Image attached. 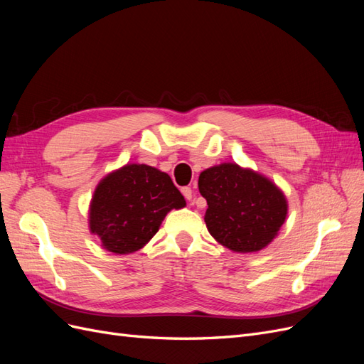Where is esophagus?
<instances>
[{"label": "esophagus", "mask_w": 364, "mask_h": 364, "mask_svg": "<svg viewBox=\"0 0 364 364\" xmlns=\"http://www.w3.org/2000/svg\"><path fill=\"white\" fill-rule=\"evenodd\" d=\"M182 194H183V197L188 202H193V190L190 188V186H183L182 188Z\"/></svg>", "instance_id": "34e87169"}]
</instances>
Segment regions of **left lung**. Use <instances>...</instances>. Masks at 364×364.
Listing matches in <instances>:
<instances>
[{
	"instance_id": "8db88e82",
	"label": "left lung",
	"mask_w": 364,
	"mask_h": 364,
	"mask_svg": "<svg viewBox=\"0 0 364 364\" xmlns=\"http://www.w3.org/2000/svg\"><path fill=\"white\" fill-rule=\"evenodd\" d=\"M199 191L208 203L205 223L209 234L238 253L269 246L287 217V199L278 186L235 162L202 171Z\"/></svg>"
}]
</instances>
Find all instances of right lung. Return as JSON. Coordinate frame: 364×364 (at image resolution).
I'll return each mask as SVG.
<instances>
[{
  "instance_id": "right-lung-1",
  "label": "right lung",
  "mask_w": 364,
  "mask_h": 364,
  "mask_svg": "<svg viewBox=\"0 0 364 364\" xmlns=\"http://www.w3.org/2000/svg\"><path fill=\"white\" fill-rule=\"evenodd\" d=\"M185 205L167 173L146 164H127L97 185L90 205V230L106 250L126 255L144 247L165 215Z\"/></svg>"
}]
</instances>
